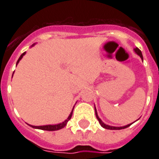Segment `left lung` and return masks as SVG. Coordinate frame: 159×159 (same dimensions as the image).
Masks as SVG:
<instances>
[{"instance_id":"8db88e82","label":"left lung","mask_w":159,"mask_h":159,"mask_svg":"<svg viewBox=\"0 0 159 159\" xmlns=\"http://www.w3.org/2000/svg\"><path fill=\"white\" fill-rule=\"evenodd\" d=\"M134 51H135V53H137V54L139 56V57L143 59V55H142V53H141V51L138 48H134ZM95 111H96V116H97V119L98 120V121H99L100 125L103 127V128L105 129H125L127 128V127H129V126L130 125H127L125 126H123V127H115V126H110V125H106V124H104L103 122L102 121V120L99 118V116H98V115H97V111H96V108H95Z\"/></svg>"}]
</instances>
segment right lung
I'll return each instance as SVG.
<instances>
[{
    "mask_svg": "<svg viewBox=\"0 0 159 159\" xmlns=\"http://www.w3.org/2000/svg\"><path fill=\"white\" fill-rule=\"evenodd\" d=\"M33 46V45H32ZM25 54V53H23L22 54L20 55V57H19L18 61H17V62H16V65L18 64V62H20V60L23 57L24 55ZM74 109V108H73ZM72 111H73V110L72 111V112H71V114L69 115V116H68V118L65 121H63L62 123H60V124H57V125H43V126H34V125H30L31 127H33V128L34 129H43V130H48V131H54V130H58V129H61L64 128L65 125H67V122H68V120H69L70 119L72 118Z\"/></svg>",
    "mask_w": 159,
    "mask_h": 159,
    "instance_id": "add662e5",
    "label": "right lung"
}]
</instances>
